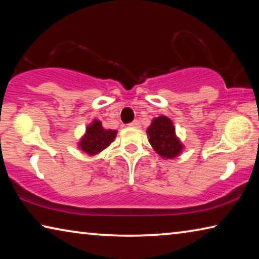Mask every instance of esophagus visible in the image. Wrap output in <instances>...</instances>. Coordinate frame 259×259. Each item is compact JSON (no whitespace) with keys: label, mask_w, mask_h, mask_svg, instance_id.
I'll use <instances>...</instances> for the list:
<instances>
[{"label":"esophagus","mask_w":259,"mask_h":259,"mask_svg":"<svg viewBox=\"0 0 259 259\" xmlns=\"http://www.w3.org/2000/svg\"><path fill=\"white\" fill-rule=\"evenodd\" d=\"M129 125H130V126H133V128H139V126H140V123H139V121H138V120H135V121L131 122V123H130Z\"/></svg>","instance_id":"34e87169"}]
</instances>
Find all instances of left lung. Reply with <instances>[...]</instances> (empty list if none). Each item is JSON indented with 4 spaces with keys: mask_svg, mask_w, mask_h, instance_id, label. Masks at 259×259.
Instances as JSON below:
<instances>
[{
    "mask_svg": "<svg viewBox=\"0 0 259 259\" xmlns=\"http://www.w3.org/2000/svg\"><path fill=\"white\" fill-rule=\"evenodd\" d=\"M146 133L153 150L162 159H175L185 148L177 137L174 122L168 116L160 115L153 119Z\"/></svg>",
    "mask_w": 259,
    "mask_h": 259,
    "instance_id": "left-lung-1",
    "label": "left lung"
}]
</instances>
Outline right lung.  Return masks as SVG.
Returning <instances> with one entry per match:
<instances>
[{"label": "right lung", "instance_id": "1", "mask_svg": "<svg viewBox=\"0 0 259 259\" xmlns=\"http://www.w3.org/2000/svg\"><path fill=\"white\" fill-rule=\"evenodd\" d=\"M117 131L113 129H105L102 122L95 119L85 128L77 147L89 156H95L107 148L114 142Z\"/></svg>", "mask_w": 259, "mask_h": 259}]
</instances>
